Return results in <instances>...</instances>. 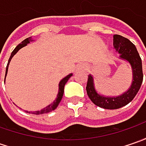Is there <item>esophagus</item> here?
Masks as SVG:
<instances>
[{"mask_svg": "<svg viewBox=\"0 0 146 146\" xmlns=\"http://www.w3.org/2000/svg\"><path fill=\"white\" fill-rule=\"evenodd\" d=\"M84 67V66H81V68H83Z\"/></svg>", "mask_w": 146, "mask_h": 146, "instance_id": "1", "label": "esophagus"}]
</instances>
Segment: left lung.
I'll use <instances>...</instances> for the list:
<instances>
[{
	"label": "left lung",
	"instance_id": "8db88e82",
	"mask_svg": "<svg viewBox=\"0 0 146 146\" xmlns=\"http://www.w3.org/2000/svg\"><path fill=\"white\" fill-rule=\"evenodd\" d=\"M114 48L119 53V58L131 65L132 82L128 90L117 97H106L100 95L95 89L93 77L88 76L86 91L88 96L93 103L104 109L115 110L123 107L132 102L138 93L143 81L142 62L136 46L128 39L119 35H114Z\"/></svg>",
	"mask_w": 146,
	"mask_h": 146
}]
</instances>
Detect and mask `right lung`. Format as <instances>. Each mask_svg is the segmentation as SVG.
Instances as JSON below:
<instances>
[{
  "label": "right lung",
  "instance_id": "obj_1",
  "mask_svg": "<svg viewBox=\"0 0 146 146\" xmlns=\"http://www.w3.org/2000/svg\"><path fill=\"white\" fill-rule=\"evenodd\" d=\"M31 41H33V40L31 39V37H28V38H27L25 39L24 40H23L22 42L20 43L19 45H17V47L14 48V50H13V52L11 53V55H10V57H9V62H8V64L6 66V70H5V77H6V75H7V72H8V67H9V62H10V61H11V59L14 56V54H16L17 52L19 50L20 48H22L23 47H24L26 46L27 44H29V43L31 42ZM70 76H72V74H70V75H68V76H66L65 78H63L61 81L59 82V84H58V95H57V98L53 101V103H51L50 105H48V106H46L45 108H44V109L40 110H37V111H35V112H31L32 114H34V115H42V114H46V113H48V112H50V111H52V110H54L56 109L57 107H58V106L60 103V102H61V100H62V96H63V93H64V86L65 84H66V83L68 81V80L70 78ZM26 112H28V111H26ZM30 113V112H29Z\"/></svg>",
  "mask_w": 146,
  "mask_h": 146
}]
</instances>
